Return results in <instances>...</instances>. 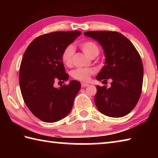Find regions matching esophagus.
<instances>
[{
    "mask_svg": "<svg viewBox=\"0 0 158 158\" xmlns=\"http://www.w3.org/2000/svg\"><path fill=\"white\" fill-rule=\"evenodd\" d=\"M89 84H86V83H82L81 84V87H87V86H89Z\"/></svg>",
    "mask_w": 158,
    "mask_h": 158,
    "instance_id": "esophagus-1",
    "label": "esophagus"
}]
</instances>
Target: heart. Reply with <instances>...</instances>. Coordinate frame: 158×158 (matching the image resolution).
<instances>
[{
	"instance_id": "b5f03b06",
	"label": "heart",
	"mask_w": 158,
	"mask_h": 158,
	"mask_svg": "<svg viewBox=\"0 0 158 158\" xmlns=\"http://www.w3.org/2000/svg\"><path fill=\"white\" fill-rule=\"evenodd\" d=\"M80 47L88 56L95 58L99 53V47L97 44L93 41H84L79 44ZM74 53V49L72 45L66 47L63 49L61 54V60L66 66H70L73 63V58ZM94 73V69L91 68H77L71 73V75L74 79L81 81H88L90 76Z\"/></svg>"
}]
</instances>
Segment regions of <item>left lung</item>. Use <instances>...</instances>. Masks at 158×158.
<instances>
[{"instance_id":"8db88e82","label":"left lung","mask_w":158,"mask_h":158,"mask_svg":"<svg viewBox=\"0 0 158 158\" xmlns=\"http://www.w3.org/2000/svg\"><path fill=\"white\" fill-rule=\"evenodd\" d=\"M84 35L97 40L105 52V65L97 79L112 80L109 89L96 86L95 105L107 116H124L135 107L141 93L143 68L140 55L132 42L118 32L88 31Z\"/></svg>"}]
</instances>
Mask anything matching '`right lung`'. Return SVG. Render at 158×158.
Wrapping results in <instances>:
<instances>
[{
    "mask_svg": "<svg viewBox=\"0 0 158 158\" xmlns=\"http://www.w3.org/2000/svg\"><path fill=\"white\" fill-rule=\"evenodd\" d=\"M81 34L74 31L42 35L28 45L23 56L19 69L21 95L29 110L42 121H60L73 108L81 84L73 80L59 89L53 84L68 79L61 54Z\"/></svg>",
    "mask_w": 158,
    "mask_h": 158,
    "instance_id": "right-lung-1",
    "label": "right lung"
}]
</instances>
